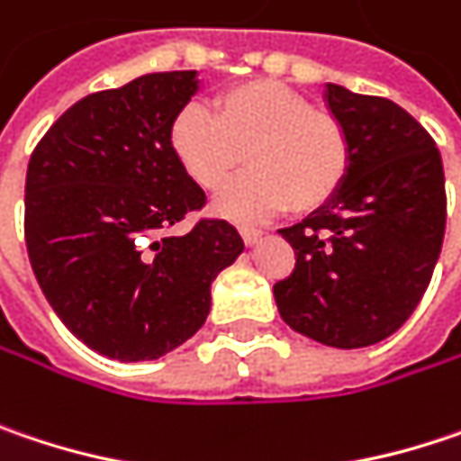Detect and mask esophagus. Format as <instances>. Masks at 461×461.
Instances as JSON below:
<instances>
[{"label":"esophagus","mask_w":461,"mask_h":461,"mask_svg":"<svg viewBox=\"0 0 461 461\" xmlns=\"http://www.w3.org/2000/svg\"><path fill=\"white\" fill-rule=\"evenodd\" d=\"M241 239H244V244H247V247H254V244L262 239V230L249 228V225H241Z\"/></svg>","instance_id":"esophagus-1"}]
</instances>
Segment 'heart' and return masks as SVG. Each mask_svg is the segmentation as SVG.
I'll return each mask as SVG.
<instances>
[{
	"label": "heart",
	"instance_id": "heart-1",
	"mask_svg": "<svg viewBox=\"0 0 461 461\" xmlns=\"http://www.w3.org/2000/svg\"><path fill=\"white\" fill-rule=\"evenodd\" d=\"M212 104L214 115L199 104L183 107L167 139L185 176L202 188H217L247 154L251 170L214 196L220 214L259 220L285 207L312 212L344 185L351 165L344 125L299 91L257 78L222 88Z\"/></svg>",
	"mask_w": 461,
	"mask_h": 461
}]
</instances>
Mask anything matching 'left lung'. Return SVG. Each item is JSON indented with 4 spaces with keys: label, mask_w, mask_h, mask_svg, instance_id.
Instances as JSON below:
<instances>
[{
    "label": "left lung",
    "mask_w": 461,
    "mask_h": 461,
    "mask_svg": "<svg viewBox=\"0 0 461 461\" xmlns=\"http://www.w3.org/2000/svg\"><path fill=\"white\" fill-rule=\"evenodd\" d=\"M351 165L330 202L278 233L296 267L273 285L285 325L336 348L373 346L420 304L446 228L444 165L414 117L383 96L325 86Z\"/></svg>",
    "instance_id": "left-lung-1"
}]
</instances>
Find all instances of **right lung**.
<instances>
[{"label":"right lung","instance_id":"add662e5","mask_svg":"<svg viewBox=\"0 0 461 461\" xmlns=\"http://www.w3.org/2000/svg\"><path fill=\"white\" fill-rule=\"evenodd\" d=\"M196 70L149 73L76 102L33 149L25 247L65 328L102 357L157 359L210 314V288L244 251L225 220L167 230L207 196L170 149Z\"/></svg>","mask_w":461,"mask_h":461}]
</instances>
